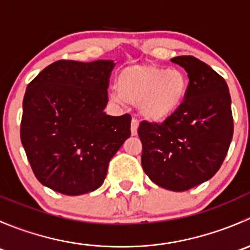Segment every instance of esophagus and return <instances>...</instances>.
<instances>
[{
	"instance_id": "34e87169",
	"label": "esophagus",
	"mask_w": 250,
	"mask_h": 250,
	"mask_svg": "<svg viewBox=\"0 0 250 250\" xmlns=\"http://www.w3.org/2000/svg\"><path fill=\"white\" fill-rule=\"evenodd\" d=\"M138 128H139V123L135 118H133L132 123H130V132H132V135L138 134Z\"/></svg>"
}]
</instances>
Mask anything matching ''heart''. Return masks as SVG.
Segmentation results:
<instances>
[{
    "instance_id": "heart-1",
    "label": "heart",
    "mask_w": 250,
    "mask_h": 250,
    "mask_svg": "<svg viewBox=\"0 0 250 250\" xmlns=\"http://www.w3.org/2000/svg\"><path fill=\"white\" fill-rule=\"evenodd\" d=\"M113 102L137 105L138 112L151 123H162L181 107L188 89V78L179 69L156 65H130L116 78Z\"/></svg>"
}]
</instances>
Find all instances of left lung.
I'll use <instances>...</instances> for the list:
<instances>
[{
  "instance_id": "left-lung-1",
  "label": "left lung",
  "mask_w": 250,
  "mask_h": 250,
  "mask_svg": "<svg viewBox=\"0 0 250 250\" xmlns=\"http://www.w3.org/2000/svg\"><path fill=\"white\" fill-rule=\"evenodd\" d=\"M172 62L190 80L185 102L162 125L141 122L138 134L146 175L161 188L181 192L218 172L232 140L233 120L230 92L220 75L191 55Z\"/></svg>"
}]
</instances>
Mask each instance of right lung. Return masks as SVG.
<instances>
[{
    "mask_svg": "<svg viewBox=\"0 0 250 250\" xmlns=\"http://www.w3.org/2000/svg\"><path fill=\"white\" fill-rule=\"evenodd\" d=\"M113 60H59L29 83L20 139L42 185L67 196L103 185L111 158L130 137L129 115L106 107Z\"/></svg>",
    "mask_w": 250,
    "mask_h": 250,
    "instance_id": "right-lung-1",
    "label": "right lung"
}]
</instances>
